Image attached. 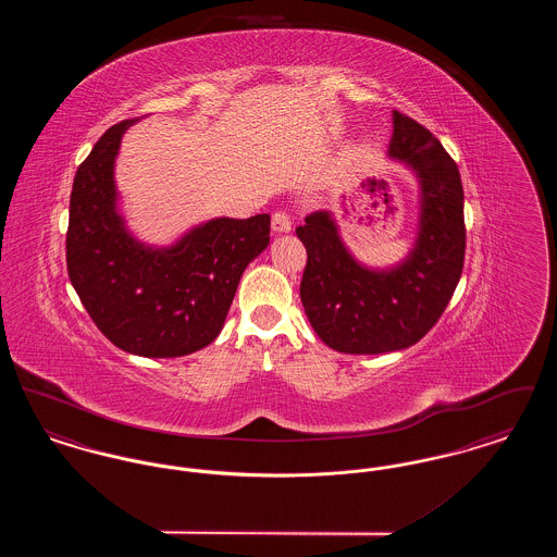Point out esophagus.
Wrapping results in <instances>:
<instances>
[{
  "label": "esophagus",
  "instance_id": "34e87169",
  "mask_svg": "<svg viewBox=\"0 0 557 557\" xmlns=\"http://www.w3.org/2000/svg\"><path fill=\"white\" fill-rule=\"evenodd\" d=\"M271 230L275 234H288L292 230L290 214L286 211H275L271 216Z\"/></svg>",
  "mask_w": 557,
  "mask_h": 557
}]
</instances>
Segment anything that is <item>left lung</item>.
<instances>
[{
	"instance_id": "left-lung-1",
	"label": "left lung",
	"mask_w": 557,
	"mask_h": 557,
	"mask_svg": "<svg viewBox=\"0 0 557 557\" xmlns=\"http://www.w3.org/2000/svg\"><path fill=\"white\" fill-rule=\"evenodd\" d=\"M391 159L420 182V232L393 269H368L346 250L334 216L311 212L296 236L307 248L300 300L319 338L348 355L416 345L449 305L463 269V187L443 144L411 116L393 112Z\"/></svg>"
}]
</instances>
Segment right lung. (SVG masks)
<instances>
[{"label":"right lung","instance_id":"obj_1","mask_svg":"<svg viewBox=\"0 0 557 557\" xmlns=\"http://www.w3.org/2000/svg\"><path fill=\"white\" fill-rule=\"evenodd\" d=\"M137 119L112 125L77 169L66 269L108 341L139 357H184L219 336L239 277L269 244V214L211 219L169 248L133 238L116 211L114 159Z\"/></svg>","mask_w":557,"mask_h":557}]
</instances>
